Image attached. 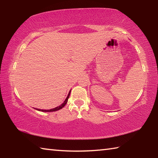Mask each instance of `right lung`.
<instances>
[{"label":"right lung","instance_id":"add662e5","mask_svg":"<svg viewBox=\"0 0 158 158\" xmlns=\"http://www.w3.org/2000/svg\"><path fill=\"white\" fill-rule=\"evenodd\" d=\"M70 92H71V90H70V91L69 92V94H68V97L66 98L65 100L64 101V102H63V103L62 105H61L58 106H57V107H56V108H53V109H49V110H43V109H37V110H38V111H44V112H49V111H58V110H59V109H62V108L63 107V106L66 105L67 102H68V98H69V95H70Z\"/></svg>","mask_w":158,"mask_h":158}]
</instances>
